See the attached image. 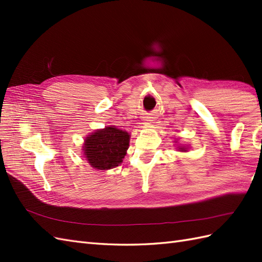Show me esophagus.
<instances>
[{"mask_svg": "<svg viewBox=\"0 0 262 262\" xmlns=\"http://www.w3.org/2000/svg\"><path fill=\"white\" fill-rule=\"evenodd\" d=\"M145 121H149V120H148V119H145Z\"/></svg>", "mask_w": 262, "mask_h": 262, "instance_id": "obj_1", "label": "esophagus"}]
</instances>
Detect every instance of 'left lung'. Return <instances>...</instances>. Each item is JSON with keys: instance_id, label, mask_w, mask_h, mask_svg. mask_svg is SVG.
<instances>
[{"instance_id": "left-lung-1", "label": "left lung", "mask_w": 262, "mask_h": 262, "mask_svg": "<svg viewBox=\"0 0 262 262\" xmlns=\"http://www.w3.org/2000/svg\"><path fill=\"white\" fill-rule=\"evenodd\" d=\"M180 149H182V151H186V149H185V148H180Z\"/></svg>"}]
</instances>
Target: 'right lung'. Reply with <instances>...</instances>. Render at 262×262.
<instances>
[{"mask_svg":"<svg viewBox=\"0 0 262 262\" xmlns=\"http://www.w3.org/2000/svg\"><path fill=\"white\" fill-rule=\"evenodd\" d=\"M129 134L115 127L94 132L85 138L84 151L88 162L94 169L108 170L118 166L129 146Z\"/></svg>","mask_w":262,"mask_h":262,"instance_id":"1","label":"right lung"}]
</instances>
